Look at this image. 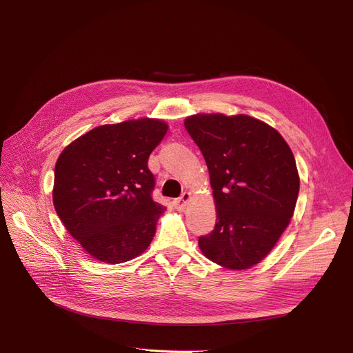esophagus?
Masks as SVG:
<instances>
[{
    "label": "esophagus",
    "mask_w": 353,
    "mask_h": 353,
    "mask_svg": "<svg viewBox=\"0 0 353 353\" xmlns=\"http://www.w3.org/2000/svg\"><path fill=\"white\" fill-rule=\"evenodd\" d=\"M189 199H190V193L184 192L180 197L174 199V201H173V203H174V208H176L177 210H184V208H186V205H188Z\"/></svg>",
    "instance_id": "1"
}]
</instances>
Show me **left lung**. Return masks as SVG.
Listing matches in <instances>:
<instances>
[{
    "instance_id": "left-lung-1",
    "label": "left lung",
    "mask_w": 353,
    "mask_h": 353,
    "mask_svg": "<svg viewBox=\"0 0 353 353\" xmlns=\"http://www.w3.org/2000/svg\"><path fill=\"white\" fill-rule=\"evenodd\" d=\"M184 127L206 160L216 200V226L199 246L220 266L249 269L293 216L299 174L290 147L274 128L243 114H197Z\"/></svg>"
}]
</instances>
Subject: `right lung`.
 Segmentation results:
<instances>
[{
  "instance_id": "1",
  "label": "right lung",
  "mask_w": 353,
  "mask_h": 353,
  "mask_svg": "<svg viewBox=\"0 0 353 353\" xmlns=\"http://www.w3.org/2000/svg\"><path fill=\"white\" fill-rule=\"evenodd\" d=\"M165 132L167 124L153 119L100 125L67 145L55 163V212L99 261H132L153 240L165 208L153 200L156 180L147 163Z\"/></svg>"
}]
</instances>
